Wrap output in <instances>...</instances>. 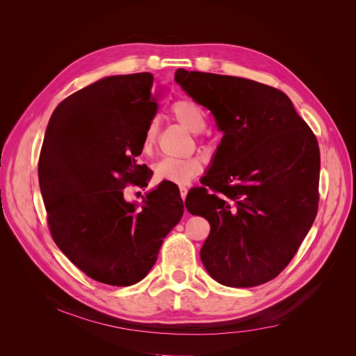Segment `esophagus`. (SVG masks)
Returning a JSON list of instances; mask_svg holds the SVG:
<instances>
[{
    "label": "esophagus",
    "mask_w": 356,
    "mask_h": 356,
    "mask_svg": "<svg viewBox=\"0 0 356 356\" xmlns=\"http://www.w3.org/2000/svg\"><path fill=\"white\" fill-rule=\"evenodd\" d=\"M188 188H184V186H181V188H180V196H181V199L184 200L186 199V196H188Z\"/></svg>",
    "instance_id": "obj_1"
}]
</instances>
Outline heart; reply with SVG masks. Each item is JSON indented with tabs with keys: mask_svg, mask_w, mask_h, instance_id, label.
Returning a JSON list of instances; mask_svg holds the SVG:
<instances>
[{
	"mask_svg": "<svg viewBox=\"0 0 356 356\" xmlns=\"http://www.w3.org/2000/svg\"><path fill=\"white\" fill-rule=\"evenodd\" d=\"M173 117L192 133H196V137H200V131L207 127V115L203 109L191 99H177L172 104ZM159 124L156 120H152L144 131L141 148L144 153H149L157 141ZM203 168L202 160L199 157L188 159H163L154 165V179L156 181H168L175 184H188L193 177H196Z\"/></svg>",
	"mask_w": 356,
	"mask_h": 356,
	"instance_id": "1",
	"label": "heart"
}]
</instances>
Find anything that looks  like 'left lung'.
I'll return each mask as SVG.
<instances>
[{
	"label": "left lung",
	"mask_w": 356,
	"mask_h": 356,
	"mask_svg": "<svg viewBox=\"0 0 356 356\" xmlns=\"http://www.w3.org/2000/svg\"><path fill=\"white\" fill-rule=\"evenodd\" d=\"M175 81L223 133L203 186L184 202L211 225L202 263L223 286L264 284L289 266L319 208L316 136L277 88L184 69Z\"/></svg>",
	"instance_id": "obj_1"
}]
</instances>
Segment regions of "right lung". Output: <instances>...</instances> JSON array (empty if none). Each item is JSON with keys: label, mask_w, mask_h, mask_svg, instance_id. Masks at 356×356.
<instances>
[{"label": "right lung", "mask_w": 356, "mask_h": 356, "mask_svg": "<svg viewBox=\"0 0 356 356\" xmlns=\"http://www.w3.org/2000/svg\"><path fill=\"white\" fill-rule=\"evenodd\" d=\"M148 72L104 78L63 99L50 117L39 183L56 245L88 277L133 286L148 274L163 239L181 219L177 184L161 181L138 209L128 184L147 188L137 164L147 124L157 114Z\"/></svg>", "instance_id": "right-lung-1"}]
</instances>
